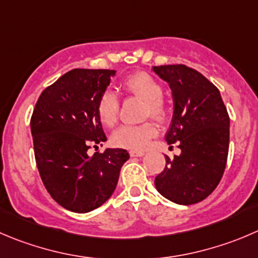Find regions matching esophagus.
<instances>
[{
    "label": "esophagus",
    "mask_w": 258,
    "mask_h": 258,
    "mask_svg": "<svg viewBox=\"0 0 258 258\" xmlns=\"http://www.w3.org/2000/svg\"><path fill=\"white\" fill-rule=\"evenodd\" d=\"M130 155H131L132 157H141V156H144L145 152L144 151H131L130 152Z\"/></svg>",
    "instance_id": "1"
}]
</instances>
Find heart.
Segmentation results:
<instances>
[{"mask_svg": "<svg viewBox=\"0 0 258 258\" xmlns=\"http://www.w3.org/2000/svg\"><path fill=\"white\" fill-rule=\"evenodd\" d=\"M121 89L127 94L144 99L145 116L152 117L159 122L166 121L169 107L162 98V86L159 81L145 72H137L126 77L121 82ZM119 101L112 91H104L98 97L96 113L99 122L106 127H112L117 122ZM157 128L152 122L141 124H123L112 135V142L123 149L140 151L149 145L150 140L156 136Z\"/></svg>", "mask_w": 258, "mask_h": 258, "instance_id": "heart-1", "label": "heart"}]
</instances>
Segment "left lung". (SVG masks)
Masks as SVG:
<instances>
[{"label": "left lung", "instance_id": "obj_1", "mask_svg": "<svg viewBox=\"0 0 258 258\" xmlns=\"http://www.w3.org/2000/svg\"><path fill=\"white\" fill-rule=\"evenodd\" d=\"M172 92L174 113L169 145L179 142L181 154L170 159L155 177L157 191L181 206L196 204L218 186L229 147V116L218 88L203 74L184 64L154 67Z\"/></svg>", "mask_w": 258, "mask_h": 258}]
</instances>
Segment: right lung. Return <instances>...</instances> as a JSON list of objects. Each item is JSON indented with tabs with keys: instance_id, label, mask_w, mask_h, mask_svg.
Segmentation results:
<instances>
[{
	"instance_id": "right-lung-1",
	"label": "right lung",
	"mask_w": 258,
	"mask_h": 258,
	"mask_svg": "<svg viewBox=\"0 0 258 258\" xmlns=\"http://www.w3.org/2000/svg\"><path fill=\"white\" fill-rule=\"evenodd\" d=\"M114 73L68 72L42 91L30 121L40 177L51 198L76 213L91 212L108 201L122 165L130 159L123 149L87 154L107 140L96 104Z\"/></svg>"
}]
</instances>
